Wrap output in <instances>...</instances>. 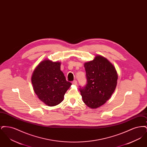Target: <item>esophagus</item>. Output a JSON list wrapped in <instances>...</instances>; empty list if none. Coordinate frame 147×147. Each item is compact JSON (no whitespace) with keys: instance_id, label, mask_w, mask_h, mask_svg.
<instances>
[{"instance_id":"1","label":"esophagus","mask_w":147,"mask_h":147,"mask_svg":"<svg viewBox=\"0 0 147 147\" xmlns=\"http://www.w3.org/2000/svg\"><path fill=\"white\" fill-rule=\"evenodd\" d=\"M72 84L73 85H77V80H74L72 82Z\"/></svg>"}]
</instances>
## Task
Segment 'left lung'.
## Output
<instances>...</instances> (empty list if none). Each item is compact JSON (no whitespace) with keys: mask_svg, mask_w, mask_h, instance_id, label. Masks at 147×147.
<instances>
[{"mask_svg":"<svg viewBox=\"0 0 147 147\" xmlns=\"http://www.w3.org/2000/svg\"><path fill=\"white\" fill-rule=\"evenodd\" d=\"M84 65L87 84L79 90L84 103L90 108L96 109L111 96L117 83V73L112 64L100 55Z\"/></svg>","mask_w":147,"mask_h":147,"instance_id":"8db88e82","label":"left lung"}]
</instances>
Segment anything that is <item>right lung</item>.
I'll return each mask as SVG.
<instances>
[{"instance_id":"right-lung-1","label":"right lung","mask_w":147,"mask_h":147,"mask_svg":"<svg viewBox=\"0 0 147 147\" xmlns=\"http://www.w3.org/2000/svg\"><path fill=\"white\" fill-rule=\"evenodd\" d=\"M31 82L38 98L49 106L60 104L71 85L61 70V63L49 59L42 61L36 67Z\"/></svg>"}]
</instances>
